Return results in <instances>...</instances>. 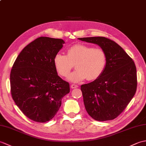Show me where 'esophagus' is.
I'll list each match as a JSON object with an SVG mask.
<instances>
[{"label": "esophagus", "mask_w": 146, "mask_h": 146, "mask_svg": "<svg viewBox=\"0 0 146 146\" xmlns=\"http://www.w3.org/2000/svg\"><path fill=\"white\" fill-rule=\"evenodd\" d=\"M70 87H71V89H73V88H78V85H76L72 84V85H71Z\"/></svg>", "instance_id": "obj_1"}]
</instances>
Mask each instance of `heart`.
<instances>
[{
	"mask_svg": "<svg viewBox=\"0 0 146 146\" xmlns=\"http://www.w3.org/2000/svg\"><path fill=\"white\" fill-rule=\"evenodd\" d=\"M53 61L58 73L63 77L69 75L75 65L76 70L68 76V80L80 83L86 78L94 80L100 76L106 66L107 55L101 48L76 44L68 49L67 55L56 54Z\"/></svg>",
	"mask_w": 146,
	"mask_h": 146,
	"instance_id": "b5f03b06",
	"label": "heart"
}]
</instances>
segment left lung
I'll return each instance as SVG.
<instances>
[{"instance_id":"obj_1","label":"left lung","mask_w":146,"mask_h":146,"mask_svg":"<svg viewBox=\"0 0 146 146\" xmlns=\"http://www.w3.org/2000/svg\"><path fill=\"white\" fill-rule=\"evenodd\" d=\"M78 39L97 44L107 55L106 66L100 76L81 86L85 109L96 120L115 119L135 94L137 73L134 62L121 46L105 37Z\"/></svg>"}]
</instances>
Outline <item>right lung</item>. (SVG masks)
Returning <instances> with one entry per match:
<instances>
[{"instance_id": "add662e5", "label": "right lung", "mask_w": 146, "mask_h": 146, "mask_svg": "<svg viewBox=\"0 0 146 146\" xmlns=\"http://www.w3.org/2000/svg\"><path fill=\"white\" fill-rule=\"evenodd\" d=\"M61 39L40 37L18 55L10 75L12 97L19 109L33 121L46 122L60 109L70 85L58 75L54 57L63 48Z\"/></svg>"}]
</instances>
